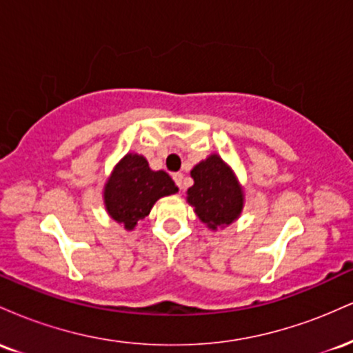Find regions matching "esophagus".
Masks as SVG:
<instances>
[{
	"label": "esophagus",
	"mask_w": 353,
	"mask_h": 353,
	"mask_svg": "<svg viewBox=\"0 0 353 353\" xmlns=\"http://www.w3.org/2000/svg\"><path fill=\"white\" fill-rule=\"evenodd\" d=\"M172 179H174V182H176V184H177V188L184 189V174H182V172L172 174Z\"/></svg>",
	"instance_id": "esophagus-1"
}]
</instances>
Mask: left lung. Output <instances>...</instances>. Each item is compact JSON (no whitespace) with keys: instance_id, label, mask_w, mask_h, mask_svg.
<instances>
[{"instance_id":"8db88e82","label":"left lung","mask_w":353,"mask_h":353,"mask_svg":"<svg viewBox=\"0 0 353 353\" xmlns=\"http://www.w3.org/2000/svg\"><path fill=\"white\" fill-rule=\"evenodd\" d=\"M194 185L188 189V202L209 229L232 224L244 208V190L236 174L217 154H210L190 171Z\"/></svg>"}]
</instances>
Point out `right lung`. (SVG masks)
Segmentation results:
<instances>
[{"instance_id":"add662e5","label":"right lung","mask_w":353,"mask_h":353,"mask_svg":"<svg viewBox=\"0 0 353 353\" xmlns=\"http://www.w3.org/2000/svg\"><path fill=\"white\" fill-rule=\"evenodd\" d=\"M176 192L177 185L168 172L152 171L144 156L129 152L106 181L104 205L116 222L132 230L137 221L149 216L156 201Z\"/></svg>"}]
</instances>
